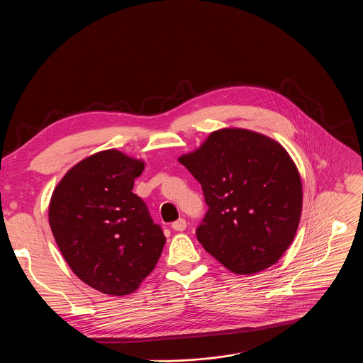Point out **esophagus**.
<instances>
[{
	"instance_id": "obj_1",
	"label": "esophagus",
	"mask_w": 363,
	"mask_h": 363,
	"mask_svg": "<svg viewBox=\"0 0 363 363\" xmlns=\"http://www.w3.org/2000/svg\"><path fill=\"white\" fill-rule=\"evenodd\" d=\"M172 228H174L175 231H184V230L186 228V221H185L184 218H179V220H177L175 223H172Z\"/></svg>"
}]
</instances>
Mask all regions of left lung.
I'll list each match as a JSON object with an SVG mask.
<instances>
[{"mask_svg":"<svg viewBox=\"0 0 363 363\" xmlns=\"http://www.w3.org/2000/svg\"><path fill=\"white\" fill-rule=\"evenodd\" d=\"M179 162L208 205L196 228L202 247L237 274L274 264L301 214V181L286 149L260 133L221 129Z\"/></svg>","mask_w":363,"mask_h":363,"instance_id":"8db88e82","label":"left lung"}]
</instances>
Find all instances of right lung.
Segmentation results:
<instances>
[{
	"instance_id": "add662e5",
	"label": "right lung",
	"mask_w": 363,
	"mask_h": 363,
	"mask_svg": "<svg viewBox=\"0 0 363 363\" xmlns=\"http://www.w3.org/2000/svg\"><path fill=\"white\" fill-rule=\"evenodd\" d=\"M142 171L143 162L103 150L73 167L51 195L48 221L65 260L105 294L135 291L162 254L164 231L132 192Z\"/></svg>"
}]
</instances>
